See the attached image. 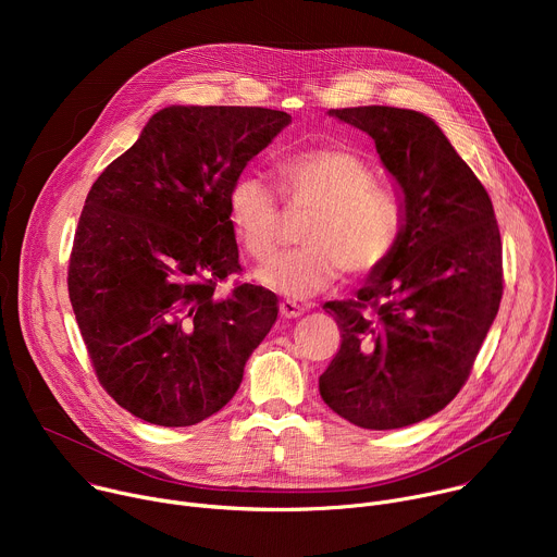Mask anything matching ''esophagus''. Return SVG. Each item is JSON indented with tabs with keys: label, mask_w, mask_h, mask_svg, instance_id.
<instances>
[{
	"label": "esophagus",
	"mask_w": 557,
	"mask_h": 557,
	"mask_svg": "<svg viewBox=\"0 0 557 557\" xmlns=\"http://www.w3.org/2000/svg\"><path fill=\"white\" fill-rule=\"evenodd\" d=\"M280 314L284 317V320H295V317L304 314V306H299L293 299H284V301H280Z\"/></svg>",
	"instance_id": "1"
}]
</instances>
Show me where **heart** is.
I'll list each match as a JSON object with an SVG mask.
<instances>
[{"instance_id": "b5f03b06", "label": "heart", "mask_w": 557, "mask_h": 557, "mask_svg": "<svg viewBox=\"0 0 557 557\" xmlns=\"http://www.w3.org/2000/svg\"><path fill=\"white\" fill-rule=\"evenodd\" d=\"M288 209H312L295 251L258 273V280L293 299L331 288L346 271L352 277L376 271L399 243L404 213L396 196L376 185L374 170L355 151L317 147L288 153L275 168ZM235 240L260 264L280 251L282 207L277 191L260 176H240L226 196Z\"/></svg>"}]
</instances>
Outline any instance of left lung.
<instances>
[{
    "label": "left lung",
    "mask_w": 557,
    "mask_h": 557,
    "mask_svg": "<svg viewBox=\"0 0 557 557\" xmlns=\"http://www.w3.org/2000/svg\"><path fill=\"white\" fill-rule=\"evenodd\" d=\"M331 114L372 136L404 191V226L355 299L324 304L342 346L320 394L359 428H406L469 379L503 299L500 228L487 189L430 116L387 106Z\"/></svg>",
    "instance_id": "1"
}]
</instances>
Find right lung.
Returning a JSON list of instances; mask_svg holds the SVG:
<instances>
[{
	"label": "right lung",
	"mask_w": 557,
	"mask_h": 557,
	"mask_svg": "<svg viewBox=\"0 0 557 557\" xmlns=\"http://www.w3.org/2000/svg\"><path fill=\"white\" fill-rule=\"evenodd\" d=\"M280 110L172 106L95 181L67 293L99 383L134 417L185 428L222 410L277 320L275 293L237 284L226 196L286 125Z\"/></svg>",
	"instance_id": "add662e5"
}]
</instances>
